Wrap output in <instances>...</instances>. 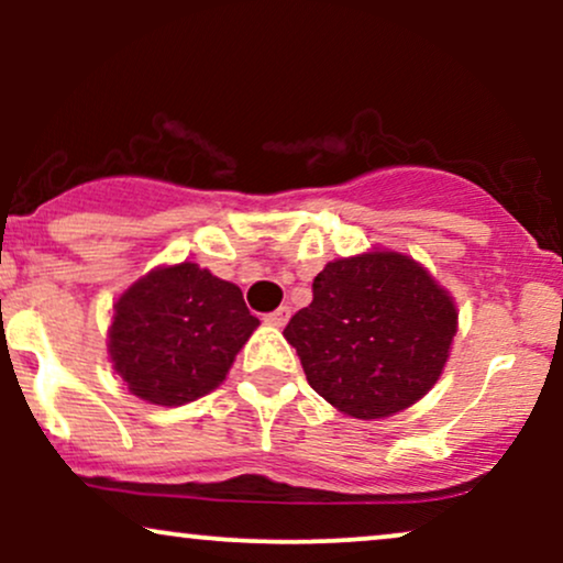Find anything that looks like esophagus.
<instances>
[{
	"mask_svg": "<svg viewBox=\"0 0 563 563\" xmlns=\"http://www.w3.org/2000/svg\"><path fill=\"white\" fill-rule=\"evenodd\" d=\"M288 320H290V307H277L275 312H269L267 318H264V322H267V325H273V328H283Z\"/></svg>",
	"mask_w": 563,
	"mask_h": 563,
	"instance_id": "1",
	"label": "esophagus"
}]
</instances>
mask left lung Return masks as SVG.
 Instances as JSON below:
<instances>
[{"label": "left lung", "mask_w": 563, "mask_h": 563, "mask_svg": "<svg viewBox=\"0 0 563 563\" xmlns=\"http://www.w3.org/2000/svg\"><path fill=\"white\" fill-rule=\"evenodd\" d=\"M312 294L283 335L309 386L339 412L360 421L389 418L442 376L457 307L412 256L373 249L328 262Z\"/></svg>", "instance_id": "obj_1"}]
</instances>
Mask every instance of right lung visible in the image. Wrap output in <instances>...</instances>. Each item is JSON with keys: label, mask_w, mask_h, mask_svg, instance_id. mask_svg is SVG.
Instances as JSON below:
<instances>
[{"label": "right lung", "mask_w": 563, "mask_h": 563, "mask_svg": "<svg viewBox=\"0 0 563 563\" xmlns=\"http://www.w3.org/2000/svg\"><path fill=\"white\" fill-rule=\"evenodd\" d=\"M256 328L235 283L196 262L164 264L115 299L108 357L134 397L179 407L228 378Z\"/></svg>", "instance_id": "1"}]
</instances>
